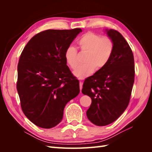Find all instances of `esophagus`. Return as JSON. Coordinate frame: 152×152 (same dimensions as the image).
<instances>
[{"label":"esophagus","instance_id":"34e87169","mask_svg":"<svg viewBox=\"0 0 152 152\" xmlns=\"http://www.w3.org/2000/svg\"><path fill=\"white\" fill-rule=\"evenodd\" d=\"M80 92H82V85H83V83H82V82H80Z\"/></svg>","mask_w":152,"mask_h":152}]
</instances>
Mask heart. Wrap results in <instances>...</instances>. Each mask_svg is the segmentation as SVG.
Masks as SVG:
<instances>
[{
  "label": "heart",
  "mask_w": 152,
  "mask_h": 152,
  "mask_svg": "<svg viewBox=\"0 0 152 152\" xmlns=\"http://www.w3.org/2000/svg\"><path fill=\"white\" fill-rule=\"evenodd\" d=\"M82 51L87 53L85 58L86 64L78 66L73 75L79 79H84L93 73L95 69L101 70L107 65L114 49V43L108 37L88 32L78 41ZM65 59L71 68L75 69L79 64L77 49L70 45L65 53Z\"/></svg>",
  "instance_id": "heart-1"
}]
</instances>
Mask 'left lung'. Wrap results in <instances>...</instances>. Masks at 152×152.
Returning a JSON list of instances; mask_svg holds the SVG:
<instances>
[{"mask_svg":"<svg viewBox=\"0 0 152 152\" xmlns=\"http://www.w3.org/2000/svg\"><path fill=\"white\" fill-rule=\"evenodd\" d=\"M114 43L109 62L84 80L82 93L92 99L87 117L94 124L104 126L115 121L127 108L134 81L132 50L117 30L105 29Z\"/></svg>","mask_w":152,"mask_h":152,"instance_id":"1","label":"left lung"}]
</instances>
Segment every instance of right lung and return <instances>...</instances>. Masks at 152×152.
<instances>
[{
    "mask_svg": "<svg viewBox=\"0 0 152 152\" xmlns=\"http://www.w3.org/2000/svg\"><path fill=\"white\" fill-rule=\"evenodd\" d=\"M80 28L48 30L34 36L18 65L17 90L25 116L44 129L60 122L68 102L79 94V81L66 65L65 53Z\"/></svg>",
    "mask_w": 152,
    "mask_h": 152,
    "instance_id": "right-lung-1",
    "label": "right lung"
}]
</instances>
